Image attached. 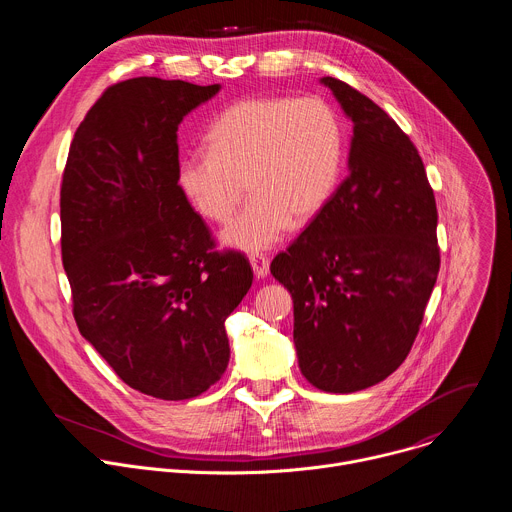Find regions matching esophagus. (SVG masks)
<instances>
[{"mask_svg": "<svg viewBox=\"0 0 512 512\" xmlns=\"http://www.w3.org/2000/svg\"><path fill=\"white\" fill-rule=\"evenodd\" d=\"M251 267L255 277H265L269 273V259L265 255H251Z\"/></svg>", "mask_w": 512, "mask_h": 512, "instance_id": "34e87169", "label": "esophagus"}]
</instances>
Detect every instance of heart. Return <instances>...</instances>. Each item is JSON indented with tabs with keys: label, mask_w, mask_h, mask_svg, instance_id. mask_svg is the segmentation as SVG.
Returning <instances> with one entry per match:
<instances>
[{
	"label": "heart",
	"mask_w": 512,
	"mask_h": 512,
	"mask_svg": "<svg viewBox=\"0 0 512 512\" xmlns=\"http://www.w3.org/2000/svg\"><path fill=\"white\" fill-rule=\"evenodd\" d=\"M210 150L184 154L176 182L186 200L214 223H229L225 243L241 251L273 247L291 227L308 223L332 198L344 158L342 125L318 97L243 99L218 115Z\"/></svg>",
	"instance_id": "obj_1"
}]
</instances>
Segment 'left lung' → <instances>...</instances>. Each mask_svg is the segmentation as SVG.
<instances>
[{"label":"left lung","instance_id":"obj_1","mask_svg":"<svg viewBox=\"0 0 512 512\" xmlns=\"http://www.w3.org/2000/svg\"><path fill=\"white\" fill-rule=\"evenodd\" d=\"M322 83L352 121L350 174L271 273L294 298L302 375L354 393L395 373L417 338L440 271L437 208L409 135L344 81Z\"/></svg>","mask_w":512,"mask_h":512}]
</instances>
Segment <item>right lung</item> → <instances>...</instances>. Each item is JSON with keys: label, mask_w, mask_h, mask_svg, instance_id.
I'll return each mask as SVG.
<instances>
[{"label": "right lung", "mask_w": 512, "mask_h": 512, "mask_svg": "<svg viewBox=\"0 0 512 512\" xmlns=\"http://www.w3.org/2000/svg\"><path fill=\"white\" fill-rule=\"evenodd\" d=\"M218 85L137 77L103 91L72 137L60 251L81 334L131 389L202 395L229 364L225 320L253 283L176 182L178 125Z\"/></svg>", "instance_id": "add662e5"}]
</instances>
